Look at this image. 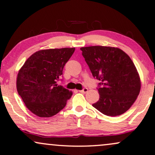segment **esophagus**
I'll use <instances>...</instances> for the list:
<instances>
[{
    "label": "esophagus",
    "instance_id": "esophagus-1",
    "mask_svg": "<svg viewBox=\"0 0 155 155\" xmlns=\"http://www.w3.org/2000/svg\"><path fill=\"white\" fill-rule=\"evenodd\" d=\"M88 89L87 88H83V89H82V90L79 91L80 93H82V94H86V93L88 92Z\"/></svg>",
    "mask_w": 155,
    "mask_h": 155
}]
</instances>
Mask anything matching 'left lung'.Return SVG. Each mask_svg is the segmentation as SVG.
<instances>
[{
    "mask_svg": "<svg viewBox=\"0 0 155 155\" xmlns=\"http://www.w3.org/2000/svg\"><path fill=\"white\" fill-rule=\"evenodd\" d=\"M82 55L98 84L99 100L92 105L108 116L128 110L140 94L141 82L135 64L119 48L104 46L81 47Z\"/></svg>",
    "mask_w": 155,
    "mask_h": 155,
    "instance_id": "obj_1",
    "label": "left lung"
}]
</instances>
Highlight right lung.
I'll list each match as a JSON object with an SVG mask.
<instances>
[{
    "mask_svg": "<svg viewBox=\"0 0 155 155\" xmlns=\"http://www.w3.org/2000/svg\"><path fill=\"white\" fill-rule=\"evenodd\" d=\"M75 48L42 49L27 59L17 77V91L27 108L41 117L56 115L64 108L72 92L59 86L65 64Z\"/></svg>",
    "mask_w": 155,
    "mask_h": 155,
    "instance_id": "1",
    "label": "right lung"
}]
</instances>
